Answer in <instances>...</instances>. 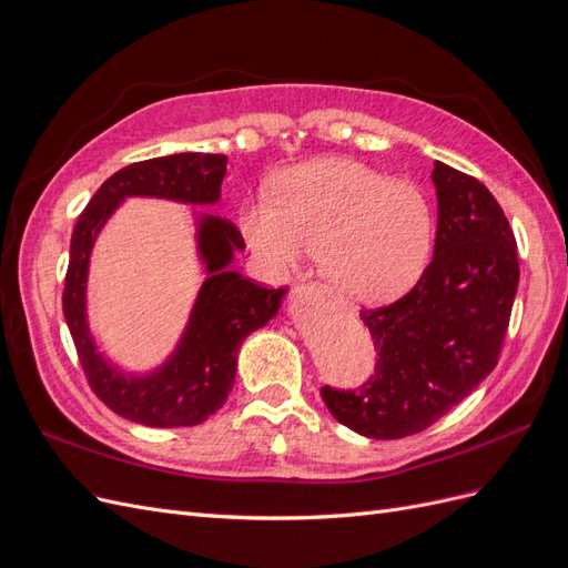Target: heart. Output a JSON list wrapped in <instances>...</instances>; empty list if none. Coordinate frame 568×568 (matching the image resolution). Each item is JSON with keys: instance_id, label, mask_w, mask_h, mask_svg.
I'll use <instances>...</instances> for the list:
<instances>
[{"instance_id": "1", "label": "heart", "mask_w": 568, "mask_h": 568, "mask_svg": "<svg viewBox=\"0 0 568 568\" xmlns=\"http://www.w3.org/2000/svg\"><path fill=\"white\" fill-rule=\"evenodd\" d=\"M239 227L272 274L320 251L338 294L384 303L424 274L436 242V209L424 186L351 159H320L274 180V199L246 203Z\"/></svg>"}]
</instances>
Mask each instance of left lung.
I'll return each instance as SVG.
<instances>
[{"mask_svg":"<svg viewBox=\"0 0 568 568\" xmlns=\"http://www.w3.org/2000/svg\"><path fill=\"white\" fill-rule=\"evenodd\" d=\"M434 261L403 298L363 311L376 348L359 388L322 386L332 415L355 434H419L495 369L519 286L517 239L486 184L436 161Z\"/></svg>","mask_w":568,"mask_h":568,"instance_id":"8db88e82","label":"left lung"}]
</instances>
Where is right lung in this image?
Masks as SVG:
<instances>
[{
  "instance_id": "right-lung-1",
  "label": "right lung",
  "mask_w": 568,
  "mask_h": 568,
  "mask_svg": "<svg viewBox=\"0 0 568 568\" xmlns=\"http://www.w3.org/2000/svg\"><path fill=\"white\" fill-rule=\"evenodd\" d=\"M227 173L222 153H173L118 170L88 203L71 236L63 315L84 376L115 415L153 428L196 426L225 405L244 338L277 315L286 288H265L230 267L244 248L242 232L220 215H201L196 244L205 277L175 353L159 369L123 374L97 351L88 324V270L94 239L128 196L170 199L192 205L220 201Z\"/></svg>"
}]
</instances>
